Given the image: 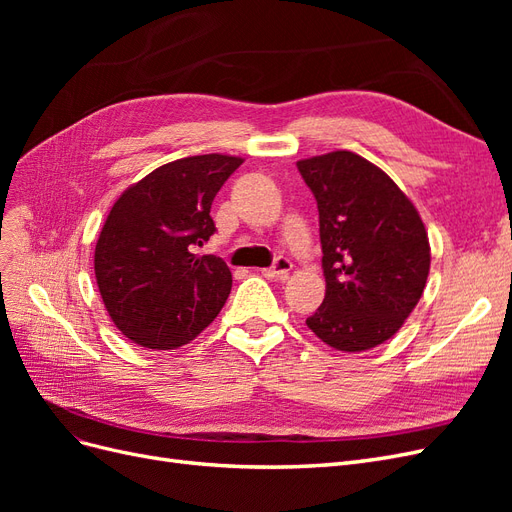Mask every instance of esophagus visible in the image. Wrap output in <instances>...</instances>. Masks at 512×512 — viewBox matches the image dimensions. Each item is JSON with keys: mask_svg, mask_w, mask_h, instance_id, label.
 I'll list each match as a JSON object with an SVG mask.
<instances>
[{"mask_svg": "<svg viewBox=\"0 0 512 512\" xmlns=\"http://www.w3.org/2000/svg\"><path fill=\"white\" fill-rule=\"evenodd\" d=\"M290 269H292V262L288 258H277L273 267L262 269V275H265L267 280H286Z\"/></svg>", "mask_w": 512, "mask_h": 512, "instance_id": "obj_1", "label": "esophagus"}]
</instances>
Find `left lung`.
I'll list each match as a JSON object with an SVG mask.
<instances>
[{"mask_svg":"<svg viewBox=\"0 0 512 512\" xmlns=\"http://www.w3.org/2000/svg\"><path fill=\"white\" fill-rule=\"evenodd\" d=\"M320 215L327 294L305 324L324 344L363 352L391 339L429 275V239L412 200L352 151L299 160Z\"/></svg>","mask_w":512,"mask_h":512,"instance_id":"left-lung-1","label":"left lung"}]
</instances>
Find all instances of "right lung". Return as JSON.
<instances>
[{
	"label": "right lung",
	"mask_w": 512,
	"mask_h": 512,
	"mask_svg": "<svg viewBox=\"0 0 512 512\" xmlns=\"http://www.w3.org/2000/svg\"><path fill=\"white\" fill-rule=\"evenodd\" d=\"M241 158L207 153L168 162L123 192L102 226L94 269L115 327L134 344L175 350L213 322L232 275L194 254L215 232L211 203Z\"/></svg>",
	"instance_id": "add662e5"
}]
</instances>
